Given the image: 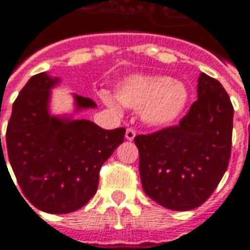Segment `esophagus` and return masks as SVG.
Instances as JSON below:
<instances>
[{
    "mask_svg": "<svg viewBox=\"0 0 250 250\" xmlns=\"http://www.w3.org/2000/svg\"><path fill=\"white\" fill-rule=\"evenodd\" d=\"M136 132L132 128H127V131H125V139L127 141H134V138H135Z\"/></svg>",
    "mask_w": 250,
    "mask_h": 250,
    "instance_id": "esophagus-1",
    "label": "esophagus"
}]
</instances>
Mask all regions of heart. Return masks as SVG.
<instances>
[{"label": "heart", "instance_id": "obj_1", "mask_svg": "<svg viewBox=\"0 0 250 250\" xmlns=\"http://www.w3.org/2000/svg\"><path fill=\"white\" fill-rule=\"evenodd\" d=\"M100 99L116 114L122 112V105L141 109V118L146 125L167 127L188 108L190 91L185 83L168 76L135 73L116 85L115 96L103 91Z\"/></svg>", "mask_w": 250, "mask_h": 250}]
</instances>
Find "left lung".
Here are the masks:
<instances>
[{"mask_svg": "<svg viewBox=\"0 0 250 250\" xmlns=\"http://www.w3.org/2000/svg\"><path fill=\"white\" fill-rule=\"evenodd\" d=\"M198 100L175 127L135 136L143 191L170 210L186 211L209 198L231 150L233 105L218 80L201 73Z\"/></svg>", "mask_w": 250, "mask_h": 250, "instance_id": "left-lung-1", "label": "left lung"}]
</instances>
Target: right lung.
<instances>
[{"instance_id":"add662e5","label":"right lung","mask_w":250,"mask_h":250,"mask_svg":"<svg viewBox=\"0 0 250 250\" xmlns=\"http://www.w3.org/2000/svg\"><path fill=\"white\" fill-rule=\"evenodd\" d=\"M59 83L46 72L30 77L13 103L6 130L9 162L25 198L51 214L75 211L92 198L100 167L125 134L123 127L104 130L73 115H52V88ZM73 99L75 112L98 107L91 99ZM0 155L5 161L2 146Z\"/></svg>"}]
</instances>
